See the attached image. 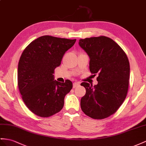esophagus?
<instances>
[{"mask_svg":"<svg viewBox=\"0 0 146 146\" xmlns=\"http://www.w3.org/2000/svg\"><path fill=\"white\" fill-rule=\"evenodd\" d=\"M80 83H79V82H74V83H73V88H75L80 86Z\"/></svg>","mask_w":146,"mask_h":146,"instance_id":"obj_1","label":"esophagus"}]
</instances>
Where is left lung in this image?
<instances>
[{"label":"left lung","instance_id":"8db88e82","mask_svg":"<svg viewBox=\"0 0 146 146\" xmlns=\"http://www.w3.org/2000/svg\"><path fill=\"white\" fill-rule=\"evenodd\" d=\"M79 45L90 58L91 73L98 74L97 85L81 83L86 91L81 99V110L92 118H106L118 110L126 97L130 71L128 58L121 47L106 36L81 39Z\"/></svg>","mask_w":146,"mask_h":146}]
</instances>
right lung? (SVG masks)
Segmentation results:
<instances>
[{
    "instance_id": "right-lung-1",
    "label": "right lung",
    "mask_w": 146,
    "mask_h": 146,
    "mask_svg": "<svg viewBox=\"0 0 146 146\" xmlns=\"http://www.w3.org/2000/svg\"><path fill=\"white\" fill-rule=\"evenodd\" d=\"M76 39L51 36L38 37L22 53L18 66V86L29 110L40 117H49L60 111L72 82L54 80L56 67Z\"/></svg>"
}]
</instances>
